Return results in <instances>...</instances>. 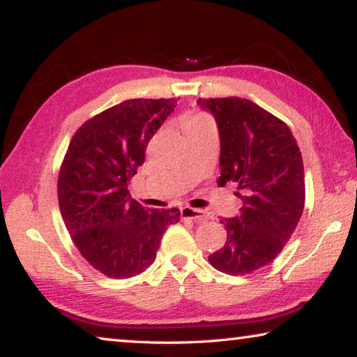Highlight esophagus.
Instances as JSON below:
<instances>
[{
	"label": "esophagus",
	"mask_w": 357,
	"mask_h": 357,
	"mask_svg": "<svg viewBox=\"0 0 357 357\" xmlns=\"http://www.w3.org/2000/svg\"><path fill=\"white\" fill-rule=\"evenodd\" d=\"M181 217H183V219H189V220H193V222H198V223L208 220L206 211L193 209L190 206L181 208Z\"/></svg>",
	"instance_id": "1"
}]
</instances>
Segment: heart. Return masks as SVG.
Instances as JSON below:
<instances>
[{
	"label": "heart",
	"instance_id": "b5f03b06",
	"mask_svg": "<svg viewBox=\"0 0 357 357\" xmlns=\"http://www.w3.org/2000/svg\"><path fill=\"white\" fill-rule=\"evenodd\" d=\"M200 118H204V116H202V114H195V116H185L184 121H183V124L190 123V121H195V119H200Z\"/></svg>",
	"mask_w": 357,
	"mask_h": 357
}]
</instances>
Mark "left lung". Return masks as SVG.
I'll list each match as a JSON object with an SVG mask.
<instances>
[{
  "label": "left lung",
  "instance_id": "obj_1",
  "mask_svg": "<svg viewBox=\"0 0 357 357\" xmlns=\"http://www.w3.org/2000/svg\"><path fill=\"white\" fill-rule=\"evenodd\" d=\"M220 135L219 184L234 183L243 208L222 220L227 243L209 263L229 275L250 274L279 255L304 211V165L288 126L249 99H198Z\"/></svg>",
  "mask_w": 357,
  "mask_h": 357
}]
</instances>
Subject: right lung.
I'll return each mask as SVG.
<instances>
[{"label":"right lung","mask_w":357,"mask_h":357,"mask_svg":"<svg viewBox=\"0 0 357 357\" xmlns=\"http://www.w3.org/2000/svg\"><path fill=\"white\" fill-rule=\"evenodd\" d=\"M176 99H130L82 124L58 176L64 225L83 258L112 279H129L154 263L179 209H144L129 193L157 129Z\"/></svg>","instance_id":"obj_1"}]
</instances>
